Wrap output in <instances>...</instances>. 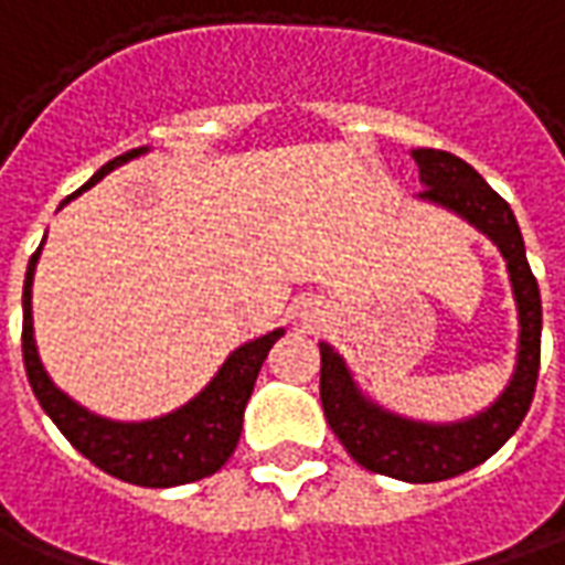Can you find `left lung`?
Segmentation results:
<instances>
[{"mask_svg": "<svg viewBox=\"0 0 565 565\" xmlns=\"http://www.w3.org/2000/svg\"><path fill=\"white\" fill-rule=\"evenodd\" d=\"M413 159L425 183L422 199L461 214L502 247L520 309L514 379L502 397L477 419L459 425H422L366 404L349 379L342 358L321 342V404L339 444L349 449V456L361 468L406 483H437L487 461L526 419L542 361V294L508 201L452 152L422 146L413 152Z\"/></svg>", "mask_w": 565, "mask_h": 565, "instance_id": "obj_1", "label": "left lung"}]
</instances>
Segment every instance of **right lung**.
Returning <instances> with one entry per match:
<instances>
[{
  "label": "right lung",
  "instance_id": "1",
  "mask_svg": "<svg viewBox=\"0 0 565 565\" xmlns=\"http://www.w3.org/2000/svg\"><path fill=\"white\" fill-rule=\"evenodd\" d=\"M140 152L143 149H131L118 159L106 161L104 168L85 183V189L94 186L104 173ZM39 250H42V244H39ZM39 250L30 256L26 281H23V366H26V379L33 385L35 401L61 428L63 437L100 471L118 477L125 483H137V487H180V483H192V480L220 471L238 447L244 406L250 401L259 366L284 330H271L263 339H254L238 351H232L214 382L195 401L180 406L177 413H168L152 422L100 419L88 409H82L76 401H70L61 388H54V382L42 370V361L35 354L30 294H33Z\"/></svg>",
  "mask_w": 565,
  "mask_h": 565
}]
</instances>
